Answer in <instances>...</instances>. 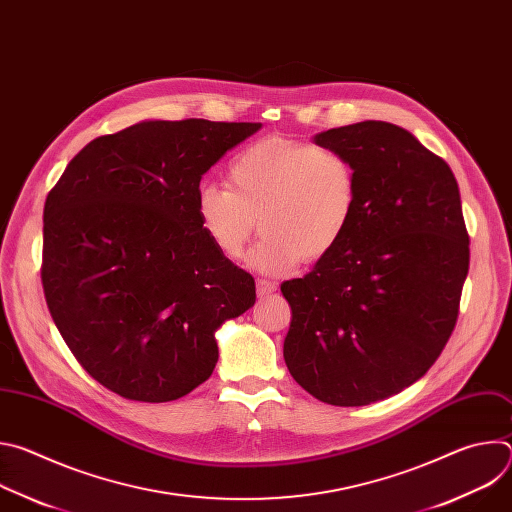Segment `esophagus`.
<instances>
[{
    "label": "esophagus",
    "mask_w": 512,
    "mask_h": 512,
    "mask_svg": "<svg viewBox=\"0 0 512 512\" xmlns=\"http://www.w3.org/2000/svg\"><path fill=\"white\" fill-rule=\"evenodd\" d=\"M257 296L259 298H267V296H271L273 291L277 289V283L275 281H269V279H257Z\"/></svg>",
    "instance_id": "obj_1"
}]
</instances>
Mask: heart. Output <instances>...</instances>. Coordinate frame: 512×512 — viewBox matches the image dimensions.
Segmentation results:
<instances>
[{
	"label": "heart",
	"instance_id": "b5f03b06",
	"mask_svg": "<svg viewBox=\"0 0 512 512\" xmlns=\"http://www.w3.org/2000/svg\"><path fill=\"white\" fill-rule=\"evenodd\" d=\"M358 200L352 162L328 145L267 137L249 143L229 166V188L204 184L196 218L206 239L227 259H241L251 235L263 231L247 263L285 273L318 261L344 239Z\"/></svg>",
	"mask_w": 512,
	"mask_h": 512
}]
</instances>
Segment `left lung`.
<instances>
[{"instance_id": "obj_1", "label": "left lung", "mask_w": 512, "mask_h": 512, "mask_svg": "<svg viewBox=\"0 0 512 512\" xmlns=\"http://www.w3.org/2000/svg\"><path fill=\"white\" fill-rule=\"evenodd\" d=\"M358 178L352 223L300 279L283 358L291 377L338 407L383 401L419 381L458 320L470 249L450 166L407 129L360 121L314 135Z\"/></svg>"}]
</instances>
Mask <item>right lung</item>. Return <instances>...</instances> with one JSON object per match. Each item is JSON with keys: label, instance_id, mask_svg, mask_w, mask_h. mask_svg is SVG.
<instances>
[{"label": "right lung", "instance_id": "right-lung-1", "mask_svg": "<svg viewBox=\"0 0 512 512\" xmlns=\"http://www.w3.org/2000/svg\"><path fill=\"white\" fill-rule=\"evenodd\" d=\"M261 123L141 121L87 143L44 204L52 320L109 391L166 403L204 383L216 330L255 304L253 277L202 233V176Z\"/></svg>", "mask_w": 512, "mask_h": 512}]
</instances>
